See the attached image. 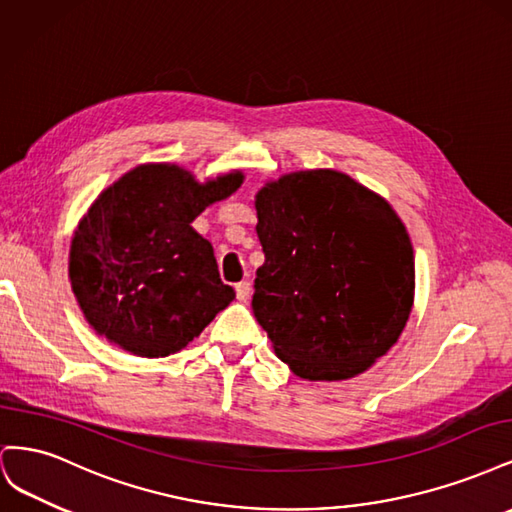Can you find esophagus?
<instances>
[{"label":"esophagus","mask_w":512,"mask_h":512,"mask_svg":"<svg viewBox=\"0 0 512 512\" xmlns=\"http://www.w3.org/2000/svg\"><path fill=\"white\" fill-rule=\"evenodd\" d=\"M235 290H237V299L243 301V303L252 297V286H250V282H239V284L235 286Z\"/></svg>","instance_id":"obj_1"}]
</instances>
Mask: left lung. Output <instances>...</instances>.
Wrapping results in <instances>:
<instances>
[{"label":"left lung","mask_w":512,"mask_h":512,"mask_svg":"<svg viewBox=\"0 0 512 512\" xmlns=\"http://www.w3.org/2000/svg\"><path fill=\"white\" fill-rule=\"evenodd\" d=\"M265 265L254 316L303 380H348L389 352L414 305V250L395 209L346 173L297 170L256 194Z\"/></svg>","instance_id":"8db88e82"}]
</instances>
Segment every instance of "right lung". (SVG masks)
Masks as SVG:
<instances>
[{
  "instance_id": "right-lung-1",
  "label": "right lung",
  "mask_w": 512,
  "mask_h": 512,
  "mask_svg": "<svg viewBox=\"0 0 512 512\" xmlns=\"http://www.w3.org/2000/svg\"><path fill=\"white\" fill-rule=\"evenodd\" d=\"M241 170L205 183L183 166L138 164L98 194L74 230L68 275L89 327L136 356L175 354L226 309L211 243L192 222L235 194Z\"/></svg>"
}]
</instances>
